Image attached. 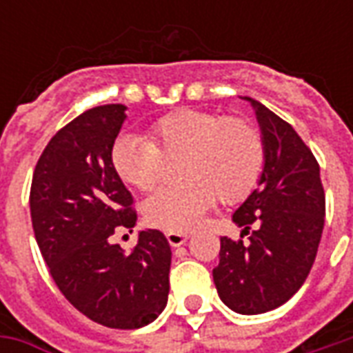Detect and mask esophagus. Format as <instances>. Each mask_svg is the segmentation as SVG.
<instances>
[{
  "mask_svg": "<svg viewBox=\"0 0 353 353\" xmlns=\"http://www.w3.org/2000/svg\"><path fill=\"white\" fill-rule=\"evenodd\" d=\"M166 238H168V244L172 248H179L187 242V234L185 232H166Z\"/></svg>",
  "mask_w": 353,
  "mask_h": 353,
  "instance_id": "obj_1",
  "label": "esophagus"
}]
</instances>
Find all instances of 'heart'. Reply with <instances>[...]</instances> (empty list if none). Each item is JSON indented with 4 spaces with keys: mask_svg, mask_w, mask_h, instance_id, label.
<instances>
[{
    "mask_svg": "<svg viewBox=\"0 0 353 353\" xmlns=\"http://www.w3.org/2000/svg\"><path fill=\"white\" fill-rule=\"evenodd\" d=\"M179 187H161L145 200L149 225L183 232L215 202L236 204L257 185L265 166L261 132L240 117L183 109L162 117L149 136H123L111 149V164L124 183L149 191L161 179L164 159L181 157Z\"/></svg>",
    "mask_w": 353,
    "mask_h": 353,
    "instance_id": "b5f03b06",
    "label": "heart"
}]
</instances>
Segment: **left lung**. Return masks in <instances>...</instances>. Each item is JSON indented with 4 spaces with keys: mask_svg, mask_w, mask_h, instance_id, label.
<instances>
[{
    "mask_svg": "<svg viewBox=\"0 0 353 353\" xmlns=\"http://www.w3.org/2000/svg\"><path fill=\"white\" fill-rule=\"evenodd\" d=\"M265 141L257 189L232 214L248 240L221 238L214 281L219 299L245 316L288 303L310 272L325 217L319 164L293 126L245 96Z\"/></svg>",
    "mask_w": 353,
    "mask_h": 353,
    "instance_id": "8db88e82",
    "label": "left lung"
}]
</instances>
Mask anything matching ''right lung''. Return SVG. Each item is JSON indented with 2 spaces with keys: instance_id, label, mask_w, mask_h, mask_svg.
<instances>
[{
  "instance_id": "1",
  "label": "right lung",
  "mask_w": 353,
  "mask_h": 353,
  "mask_svg": "<svg viewBox=\"0 0 353 353\" xmlns=\"http://www.w3.org/2000/svg\"><path fill=\"white\" fill-rule=\"evenodd\" d=\"M124 119L126 105L108 103L58 130L35 166L30 210L37 245L62 295L100 325L139 329L166 308L172 250L154 229L139 230L132 253L111 240L138 219L111 164Z\"/></svg>"
}]
</instances>
